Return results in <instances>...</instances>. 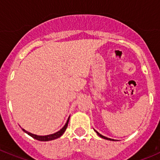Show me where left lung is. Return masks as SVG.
Here are the masks:
<instances>
[{
    "label": "left lung",
    "mask_w": 160,
    "mask_h": 160,
    "mask_svg": "<svg viewBox=\"0 0 160 160\" xmlns=\"http://www.w3.org/2000/svg\"><path fill=\"white\" fill-rule=\"evenodd\" d=\"M95 132H96V133L98 134V136H99V137H102V138H103V139H106V140H109V141H114V139H110V138H108V137H104V136H102V135H101L100 133H99V132H97L96 130H95Z\"/></svg>",
    "instance_id": "left-lung-1"
}]
</instances>
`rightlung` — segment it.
Segmentation results:
<instances>
[{
    "label": "right lung",
    "instance_id": "obj_1",
    "mask_svg": "<svg viewBox=\"0 0 160 160\" xmlns=\"http://www.w3.org/2000/svg\"><path fill=\"white\" fill-rule=\"evenodd\" d=\"M69 118L70 116L68 117V120H67L66 123H65V125H64V127L62 128V129H60L58 132H55V133H53V134H50V135H46V136H38V135H35V134H33V133H31V132H28V131H26L25 129H22L23 130V132H25L26 133H28V135L31 136V137H33L34 139H36V140H38V141H52V140H54V139H57L58 138V137H60L62 135V134L65 132V131L66 130L67 127H68V121H69Z\"/></svg>",
    "mask_w": 160,
    "mask_h": 160
}]
</instances>
